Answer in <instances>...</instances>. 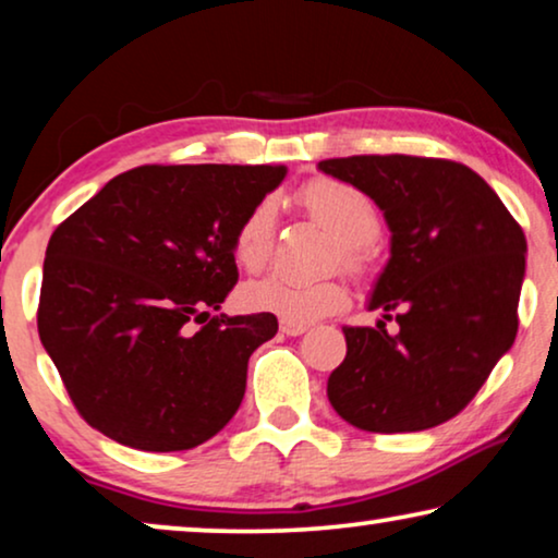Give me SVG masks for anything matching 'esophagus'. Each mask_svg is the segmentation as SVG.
<instances>
[{
	"label": "esophagus",
	"instance_id": "esophagus-1",
	"mask_svg": "<svg viewBox=\"0 0 558 558\" xmlns=\"http://www.w3.org/2000/svg\"><path fill=\"white\" fill-rule=\"evenodd\" d=\"M279 330L289 335V338H296V335H304L310 330V325H302V323H289V319H281L279 323Z\"/></svg>",
	"mask_w": 558,
	"mask_h": 558
}]
</instances>
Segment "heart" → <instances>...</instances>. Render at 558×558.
Instances as JSON below:
<instances>
[{
    "label": "heart",
    "instance_id": "obj_1",
    "mask_svg": "<svg viewBox=\"0 0 558 558\" xmlns=\"http://www.w3.org/2000/svg\"><path fill=\"white\" fill-rule=\"evenodd\" d=\"M300 201L310 216L342 241V262L363 269L368 262V243L380 233V213L361 187L335 178H317L302 187ZM277 241V203L262 197L241 218L233 235V258L246 271H262ZM241 304L251 312H266L289 323H315L330 317L348 304V289L338 279L304 281L271 274L248 281L241 289Z\"/></svg>",
    "mask_w": 558,
    "mask_h": 558
}]
</instances>
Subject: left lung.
<instances>
[{"label": "left lung", "mask_w": 558, "mask_h": 558, "mask_svg": "<svg viewBox=\"0 0 558 558\" xmlns=\"http://www.w3.org/2000/svg\"><path fill=\"white\" fill-rule=\"evenodd\" d=\"M384 210L391 256L368 310L376 327H342L345 361L327 399L363 432H422L460 414L518 332L525 235L470 167L409 155L323 159ZM397 317L388 336L384 318Z\"/></svg>", "instance_id": "obj_1"}]
</instances>
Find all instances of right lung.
I'll return each instance as SVG.
<instances>
[{"instance_id": "add662e5", "label": "right lung", "mask_w": 558, "mask_h": 558, "mask_svg": "<svg viewBox=\"0 0 558 558\" xmlns=\"http://www.w3.org/2000/svg\"><path fill=\"white\" fill-rule=\"evenodd\" d=\"M284 165H144L56 228L37 332L78 414L144 452L193 449L246 393L277 317L213 315L239 281L233 235Z\"/></svg>"}]
</instances>
